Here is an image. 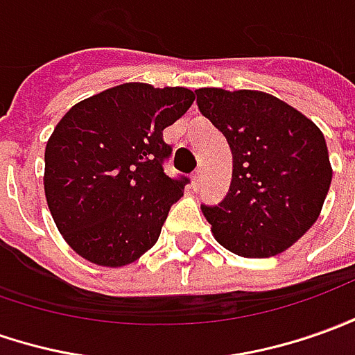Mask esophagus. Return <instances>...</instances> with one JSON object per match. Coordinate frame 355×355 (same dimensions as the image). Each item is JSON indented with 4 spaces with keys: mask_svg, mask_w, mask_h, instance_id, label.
<instances>
[{
    "mask_svg": "<svg viewBox=\"0 0 355 355\" xmlns=\"http://www.w3.org/2000/svg\"><path fill=\"white\" fill-rule=\"evenodd\" d=\"M190 180H192V188H198V184H200V180H202V171H196L192 177H190Z\"/></svg>",
    "mask_w": 355,
    "mask_h": 355,
    "instance_id": "1",
    "label": "esophagus"
}]
</instances>
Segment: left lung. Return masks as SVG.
Instances as JSON below:
<instances>
[{"label":"left lung","instance_id":"obj_1","mask_svg":"<svg viewBox=\"0 0 355 355\" xmlns=\"http://www.w3.org/2000/svg\"><path fill=\"white\" fill-rule=\"evenodd\" d=\"M200 112L233 153L225 200L204 218L221 247L247 259L288 250L319 219L332 167L319 126L278 96L219 87L196 89Z\"/></svg>","mask_w":355,"mask_h":355}]
</instances>
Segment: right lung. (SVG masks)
<instances>
[{
  "instance_id": "right-lung-1",
  "label": "right lung",
  "mask_w": 355,
  "mask_h": 355,
  "mask_svg": "<svg viewBox=\"0 0 355 355\" xmlns=\"http://www.w3.org/2000/svg\"><path fill=\"white\" fill-rule=\"evenodd\" d=\"M194 98L187 87L132 81L79 101L58 122L46 141V204L81 259L122 268L157 243L187 184L163 171V130Z\"/></svg>"
}]
</instances>
